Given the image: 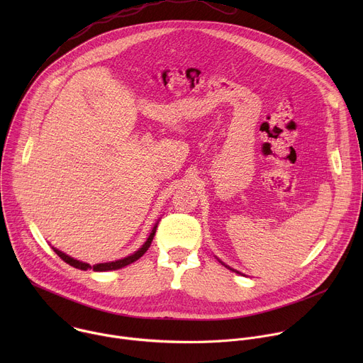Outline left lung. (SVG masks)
<instances>
[{
	"instance_id": "left-lung-1",
	"label": "left lung",
	"mask_w": 363,
	"mask_h": 363,
	"mask_svg": "<svg viewBox=\"0 0 363 363\" xmlns=\"http://www.w3.org/2000/svg\"><path fill=\"white\" fill-rule=\"evenodd\" d=\"M218 262H220V263H221V264H223V266H225V267H227V269H230V270H231V272H235V273H237V274H241V273H240V272H237V270H234V269H231V267H230V266H227V264H224V263H223V262H221V260H218Z\"/></svg>"
}]
</instances>
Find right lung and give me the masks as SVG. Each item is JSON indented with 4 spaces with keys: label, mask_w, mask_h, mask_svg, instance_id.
<instances>
[{
    "label": "right lung",
    "mask_w": 363,
    "mask_h": 363,
    "mask_svg": "<svg viewBox=\"0 0 363 363\" xmlns=\"http://www.w3.org/2000/svg\"><path fill=\"white\" fill-rule=\"evenodd\" d=\"M158 223H160V220L157 221V224L153 225V228H152V231H150L149 237H147V238H146V241L142 244V247H140V248H138L133 254H130V255H126V257L121 258V260H115V262H109V263H99V264L90 266V264H87V263H83V262H80V260H76V258H73V257L67 255L66 252H63V251H60V250H57V248H55V247H53V250L56 251V254L62 258L63 262H66L67 264H70L72 267L79 269V270H84V272H86V270H89V269H93V272H111V270H119V269L126 267V266L132 264L133 262H136L138 258H140V257L147 251V248L150 247L152 240H153V237H155V233H157Z\"/></svg>",
    "instance_id": "obj_1"
}]
</instances>
